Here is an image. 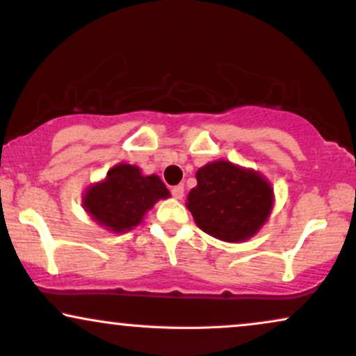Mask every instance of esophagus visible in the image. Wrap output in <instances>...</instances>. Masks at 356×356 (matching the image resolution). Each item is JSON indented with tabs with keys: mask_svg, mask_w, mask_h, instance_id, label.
Returning <instances> with one entry per match:
<instances>
[{
	"mask_svg": "<svg viewBox=\"0 0 356 356\" xmlns=\"http://www.w3.org/2000/svg\"><path fill=\"white\" fill-rule=\"evenodd\" d=\"M170 193H172L174 199H182L184 197V186L182 184H179V186H174L170 188Z\"/></svg>",
	"mask_w": 356,
	"mask_h": 356,
	"instance_id": "1",
	"label": "esophagus"
}]
</instances>
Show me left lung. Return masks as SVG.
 I'll use <instances>...</instances> for the list:
<instances>
[{
  "mask_svg": "<svg viewBox=\"0 0 356 356\" xmlns=\"http://www.w3.org/2000/svg\"><path fill=\"white\" fill-rule=\"evenodd\" d=\"M195 177L187 207L210 236L230 243L248 240L266 222L273 191L259 174L217 161L197 170Z\"/></svg>",
  "mask_w": 356,
  "mask_h": 356,
  "instance_id": "8db88e82",
  "label": "left lung"
}]
</instances>
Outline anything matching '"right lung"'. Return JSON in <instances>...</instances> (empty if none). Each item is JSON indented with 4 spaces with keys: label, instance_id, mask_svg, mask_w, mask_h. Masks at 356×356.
Returning a JSON list of instances; mask_svg holds the SVG:
<instances>
[{
    "label": "right lung",
    "instance_id": "add662e5",
    "mask_svg": "<svg viewBox=\"0 0 356 356\" xmlns=\"http://www.w3.org/2000/svg\"><path fill=\"white\" fill-rule=\"evenodd\" d=\"M165 197L169 191L157 175H141L134 165L118 164L105 181L85 193L83 205L108 230L126 232L136 227L143 215Z\"/></svg>",
    "mask_w": 356,
    "mask_h": 356
}]
</instances>
